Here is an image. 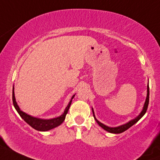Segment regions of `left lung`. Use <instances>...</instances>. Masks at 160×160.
<instances>
[{"label":"left lung","instance_id":"8db88e82","mask_svg":"<svg viewBox=\"0 0 160 160\" xmlns=\"http://www.w3.org/2000/svg\"><path fill=\"white\" fill-rule=\"evenodd\" d=\"M149 96H150V91H149V84H148V86H147V99H146V101H145V103H144V106H143V110H142L141 112H140V115H138V117L135 118L134 119H132V120H131V121H130V122H128V123H126V124H122V125H120V126H118V127H115V128L108 127V126H106V125H105V124H103L102 123L99 122V121H98L97 119L96 118V117H95V115H94L93 109H92V113H93V117H94L95 120H96V122L98 123V124H99L100 127L102 128L103 129L106 130V131H108V132L112 133V134H121V133H122V132H124V131H125L126 130H128V128H131V126L134 125L135 123L138 122V121H139L140 119L141 118L143 117V115H144V114L146 113V112H147V107H148Z\"/></svg>","mask_w":160,"mask_h":160}]
</instances>
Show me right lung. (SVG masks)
I'll return each mask as SVG.
<instances>
[{
    "label": "right lung",
    "instance_id": "add662e5",
    "mask_svg": "<svg viewBox=\"0 0 160 160\" xmlns=\"http://www.w3.org/2000/svg\"><path fill=\"white\" fill-rule=\"evenodd\" d=\"M75 95H73L72 96L71 101L70 102L68 103V106L66 107L65 110H64V113L61 115V116L54 118H51V119H42V118H38L36 117H32L31 115H28V114L25 113L22 111H21L20 107L18 106L17 105V102H16V99H15V95H14V88H13V106H14V108H16L17 112L19 113V115H20V117L23 119L25 122L27 123L28 124L31 126L32 128L37 130V131H49L51 129H53L54 128L58 127L60 124H61L63 123V122L65 119L66 115L68 114V110H69L70 106H71L72 99H73Z\"/></svg>",
    "mask_w": 160,
    "mask_h": 160
}]
</instances>
